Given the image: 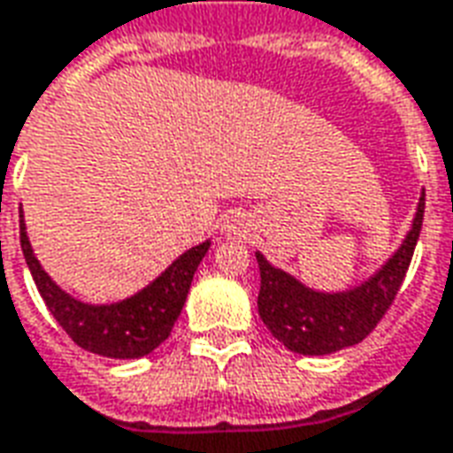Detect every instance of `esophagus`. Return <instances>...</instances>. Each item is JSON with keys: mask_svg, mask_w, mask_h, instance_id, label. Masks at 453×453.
Masks as SVG:
<instances>
[{"mask_svg": "<svg viewBox=\"0 0 453 453\" xmlns=\"http://www.w3.org/2000/svg\"><path fill=\"white\" fill-rule=\"evenodd\" d=\"M249 229H251V221L246 219V214H239V211L226 214L224 221H221V234H224L226 239H246V236H249Z\"/></svg>", "mask_w": 453, "mask_h": 453, "instance_id": "obj_1", "label": "esophagus"}]
</instances>
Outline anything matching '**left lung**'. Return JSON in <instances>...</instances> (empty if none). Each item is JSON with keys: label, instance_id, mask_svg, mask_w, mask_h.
Instances as JSON below:
<instances>
[{"label": "left lung", "instance_id": "1", "mask_svg": "<svg viewBox=\"0 0 453 453\" xmlns=\"http://www.w3.org/2000/svg\"><path fill=\"white\" fill-rule=\"evenodd\" d=\"M425 217V192L417 202L415 219L395 253L364 283L346 290H314L293 273L273 265L261 251L258 314L280 344L303 356H326L364 342L395 300L412 261Z\"/></svg>", "mask_w": 453, "mask_h": 453}]
</instances>
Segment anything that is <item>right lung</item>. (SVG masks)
<instances>
[{
    "label": "right lung",
    "mask_w": 453,
    "mask_h": 453,
    "mask_svg": "<svg viewBox=\"0 0 453 453\" xmlns=\"http://www.w3.org/2000/svg\"><path fill=\"white\" fill-rule=\"evenodd\" d=\"M19 236L28 271L34 275L38 293L50 314L75 344L107 358H141L168 339L170 329L178 322L182 304L188 300L195 271L210 251V242L197 243L180 253L158 278L143 285L139 293L119 303L92 304L63 290L43 271L34 246L28 242L24 210H19Z\"/></svg>",
    "instance_id": "obj_1"
}]
</instances>
